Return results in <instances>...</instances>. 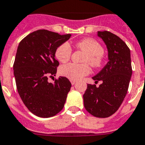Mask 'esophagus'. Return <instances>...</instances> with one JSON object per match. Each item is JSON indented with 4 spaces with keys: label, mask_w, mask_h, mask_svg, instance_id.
<instances>
[{
    "label": "esophagus",
    "mask_w": 145,
    "mask_h": 145,
    "mask_svg": "<svg viewBox=\"0 0 145 145\" xmlns=\"http://www.w3.org/2000/svg\"><path fill=\"white\" fill-rule=\"evenodd\" d=\"M71 84H72V85H74L75 83H76V80H71Z\"/></svg>",
    "instance_id": "1"
}]
</instances>
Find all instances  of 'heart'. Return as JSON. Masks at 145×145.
I'll return each instance as SVG.
<instances>
[{
  "label": "heart",
  "mask_w": 145,
  "mask_h": 145,
  "mask_svg": "<svg viewBox=\"0 0 145 145\" xmlns=\"http://www.w3.org/2000/svg\"><path fill=\"white\" fill-rule=\"evenodd\" d=\"M76 48L83 50L86 53L83 62H89L93 67H98L102 62V55L103 54V48L100 43L92 39H84L80 40L75 44ZM72 50L68 42L62 43L56 48L55 51L56 58L61 62H67L70 59ZM91 71V69L88 64H75L69 63L62 65L59 69V73L67 78L77 80Z\"/></svg>",
  "instance_id": "obj_1"
}]
</instances>
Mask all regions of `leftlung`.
I'll return each mask as SVG.
<instances>
[{
  "instance_id": "left-lung-1",
  "label": "left lung",
  "mask_w": 145,
  "mask_h": 145,
  "mask_svg": "<svg viewBox=\"0 0 145 145\" xmlns=\"http://www.w3.org/2000/svg\"><path fill=\"white\" fill-rule=\"evenodd\" d=\"M108 50V62L92 79L99 87L88 84L83 95L84 106L91 115L107 118L121 105L132 76L130 50L123 40L109 31H98Z\"/></svg>"
}]
</instances>
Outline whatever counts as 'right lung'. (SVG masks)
Returning <instances> with one entry per match:
<instances>
[{
	"label": "right lung",
	"mask_w": 145,
	"mask_h": 145,
	"mask_svg": "<svg viewBox=\"0 0 145 145\" xmlns=\"http://www.w3.org/2000/svg\"><path fill=\"white\" fill-rule=\"evenodd\" d=\"M71 36L39 30L18 44L13 65L18 92L26 107L38 117H53L63 109L71 83L65 76L54 83L48 80L55 76L59 65L55 59L56 48Z\"/></svg>",
	"instance_id": "add662e5"
}]
</instances>
